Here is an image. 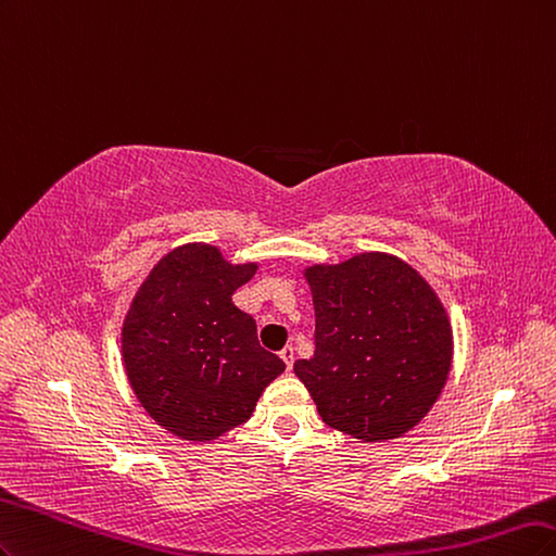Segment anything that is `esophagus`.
Wrapping results in <instances>:
<instances>
[{
	"label": "esophagus",
	"instance_id": "1",
	"mask_svg": "<svg viewBox=\"0 0 556 556\" xmlns=\"http://www.w3.org/2000/svg\"><path fill=\"white\" fill-rule=\"evenodd\" d=\"M281 361L286 363V369H291L293 367V361H295V349L293 346H286V349H281Z\"/></svg>",
	"mask_w": 556,
	"mask_h": 556
}]
</instances>
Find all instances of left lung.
I'll use <instances>...</instances> for the list:
<instances>
[{
  "instance_id": "left-lung-1",
  "label": "left lung",
  "mask_w": 556,
  "mask_h": 556,
  "mask_svg": "<svg viewBox=\"0 0 556 556\" xmlns=\"http://www.w3.org/2000/svg\"><path fill=\"white\" fill-rule=\"evenodd\" d=\"M314 300V357L293 371L318 416L367 443L414 429L453 363L441 300L414 267L379 252L304 270Z\"/></svg>"
}]
</instances>
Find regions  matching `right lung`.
I'll return each instance as SVG.
<instances>
[{
  "instance_id": "obj_1",
  "label": "right lung",
  "mask_w": 556,
  "mask_h": 556,
  "mask_svg": "<svg viewBox=\"0 0 556 556\" xmlns=\"http://www.w3.org/2000/svg\"><path fill=\"white\" fill-rule=\"evenodd\" d=\"M256 263L232 265L191 242L161 258L122 326V357L138 402L170 434L214 441L252 418L286 369L258 344L256 320L232 304Z\"/></svg>"
}]
</instances>
